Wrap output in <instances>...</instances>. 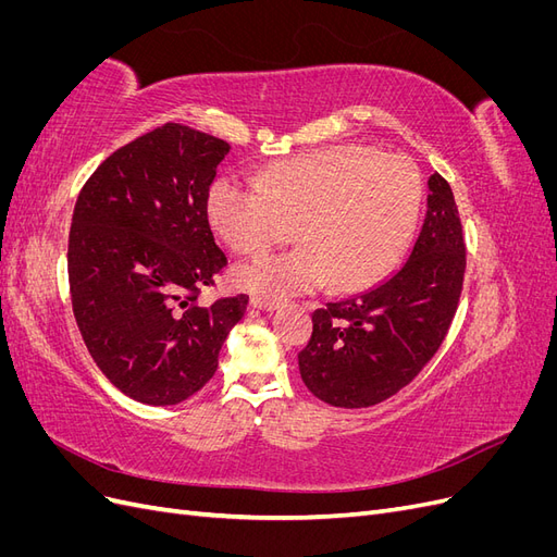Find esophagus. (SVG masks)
<instances>
[{"label":"esophagus","mask_w":557,"mask_h":557,"mask_svg":"<svg viewBox=\"0 0 557 557\" xmlns=\"http://www.w3.org/2000/svg\"><path fill=\"white\" fill-rule=\"evenodd\" d=\"M250 305H252V309H260V311H276L278 309L276 299H267V297H260V295H252Z\"/></svg>","instance_id":"34e87169"}]
</instances>
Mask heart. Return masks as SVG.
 <instances>
[{
    "mask_svg": "<svg viewBox=\"0 0 557 557\" xmlns=\"http://www.w3.org/2000/svg\"><path fill=\"white\" fill-rule=\"evenodd\" d=\"M423 199V178L409 158L348 144L285 160L260 183L218 176L207 213L221 239L242 256L297 234L299 248L232 272L237 288L285 299L330 283L342 293L376 283L407 250Z\"/></svg>",
    "mask_w": 557,
    "mask_h": 557,
    "instance_id": "1",
    "label": "heart"
}]
</instances>
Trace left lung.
Segmentation results:
<instances>
[{"mask_svg":"<svg viewBox=\"0 0 557 557\" xmlns=\"http://www.w3.org/2000/svg\"><path fill=\"white\" fill-rule=\"evenodd\" d=\"M428 188L425 223L409 260L367 293L330 301L311 315L299 374L332 407H374L399 393L450 327L467 264L462 225L446 178L432 174Z\"/></svg>","mask_w":557,"mask_h":557,"instance_id":"left-lung-1","label":"left lung"}]
</instances>
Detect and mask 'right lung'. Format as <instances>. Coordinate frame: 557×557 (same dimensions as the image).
<instances>
[{"label":"right lung","instance_id":"1","mask_svg":"<svg viewBox=\"0 0 557 557\" xmlns=\"http://www.w3.org/2000/svg\"><path fill=\"white\" fill-rule=\"evenodd\" d=\"M230 144L166 123L117 148L78 193L66 272L83 342L104 376L150 407L205 387L248 295L199 305L227 264L207 195Z\"/></svg>","mask_w":557,"mask_h":557}]
</instances>
